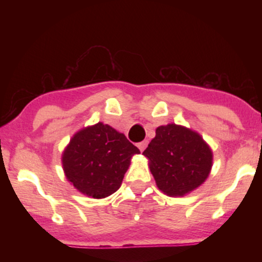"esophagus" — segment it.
<instances>
[{"instance_id": "34e87169", "label": "esophagus", "mask_w": 262, "mask_h": 262, "mask_svg": "<svg viewBox=\"0 0 262 262\" xmlns=\"http://www.w3.org/2000/svg\"><path fill=\"white\" fill-rule=\"evenodd\" d=\"M146 146H148V140H143L140 143H138V148H139L140 151H144Z\"/></svg>"}]
</instances>
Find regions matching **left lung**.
Returning a JSON list of instances; mask_svg holds the SVG:
<instances>
[{"label":"left lung","mask_w":262,"mask_h":262,"mask_svg":"<svg viewBox=\"0 0 262 262\" xmlns=\"http://www.w3.org/2000/svg\"><path fill=\"white\" fill-rule=\"evenodd\" d=\"M150 161L156 185L167 196H183L206 181L212 167V150L200 134L181 125L156 129L143 152Z\"/></svg>","instance_id":"left-lung-1"}]
</instances>
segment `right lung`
<instances>
[{
  "label": "right lung",
  "mask_w": 262,
  "mask_h": 262,
  "mask_svg": "<svg viewBox=\"0 0 262 262\" xmlns=\"http://www.w3.org/2000/svg\"><path fill=\"white\" fill-rule=\"evenodd\" d=\"M139 149L103 123L76 133L62 154L66 179L81 193L104 198L121 187L130 159Z\"/></svg>",
  "instance_id": "add662e5"
}]
</instances>
